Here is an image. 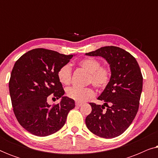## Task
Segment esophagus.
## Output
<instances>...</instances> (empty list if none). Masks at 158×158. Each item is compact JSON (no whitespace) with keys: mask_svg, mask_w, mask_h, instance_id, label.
Masks as SVG:
<instances>
[{"mask_svg":"<svg viewBox=\"0 0 158 158\" xmlns=\"http://www.w3.org/2000/svg\"><path fill=\"white\" fill-rule=\"evenodd\" d=\"M83 104V103L81 102H75V105H76V106H81Z\"/></svg>","mask_w":158,"mask_h":158,"instance_id":"esophagus-1","label":"esophagus"}]
</instances>
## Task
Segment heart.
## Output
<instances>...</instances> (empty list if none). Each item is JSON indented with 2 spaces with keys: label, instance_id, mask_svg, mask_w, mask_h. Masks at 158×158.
Listing matches in <instances>:
<instances>
[{
  "label": "heart",
  "instance_id": "1",
  "mask_svg": "<svg viewBox=\"0 0 158 158\" xmlns=\"http://www.w3.org/2000/svg\"><path fill=\"white\" fill-rule=\"evenodd\" d=\"M79 65L89 73L88 83L98 88L103 89L107 87L111 78V71L109 68L101 66L99 60L92 57L82 60ZM71 68L69 64H64L59 69L57 77L62 85H68L71 81ZM68 98L77 102H84L95 96V90L91 87L77 88L70 87L66 90Z\"/></svg>",
  "mask_w": 158,
  "mask_h": 158
}]
</instances>
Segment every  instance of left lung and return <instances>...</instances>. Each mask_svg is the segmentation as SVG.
<instances>
[{
    "label": "left lung",
    "instance_id": "obj_1",
    "mask_svg": "<svg viewBox=\"0 0 158 158\" xmlns=\"http://www.w3.org/2000/svg\"><path fill=\"white\" fill-rule=\"evenodd\" d=\"M85 55L104 58L111 71V81L98 98L104 104L90 103L92 111L86 126L100 137H118L130 126L139 109L143 81L139 66L130 53L117 47H101Z\"/></svg>",
    "mask_w": 158,
    "mask_h": 158
}]
</instances>
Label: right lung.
<instances>
[{"label":"right lung","instance_id":"1","mask_svg":"<svg viewBox=\"0 0 158 158\" xmlns=\"http://www.w3.org/2000/svg\"><path fill=\"white\" fill-rule=\"evenodd\" d=\"M73 57L38 48L27 52L15 63L9 81L13 110L19 124L32 135L46 137L57 132L74 109V100L63 96L57 77L59 69ZM50 94L62 98L60 103L49 105Z\"/></svg>","mask_w":158,"mask_h":158}]
</instances>
